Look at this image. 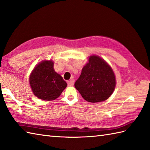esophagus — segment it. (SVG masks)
Here are the masks:
<instances>
[{
    "label": "esophagus",
    "mask_w": 150,
    "mask_h": 150,
    "mask_svg": "<svg viewBox=\"0 0 150 150\" xmlns=\"http://www.w3.org/2000/svg\"><path fill=\"white\" fill-rule=\"evenodd\" d=\"M67 83H68L69 86H73L74 83V80L73 78H71V80H69L68 82H67Z\"/></svg>",
    "instance_id": "1"
}]
</instances>
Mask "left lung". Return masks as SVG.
<instances>
[{
  "mask_svg": "<svg viewBox=\"0 0 150 150\" xmlns=\"http://www.w3.org/2000/svg\"><path fill=\"white\" fill-rule=\"evenodd\" d=\"M74 86L87 102H103L108 99L115 90V73L104 59L93 55L88 57V62L82 69Z\"/></svg>",
  "mask_w": 150,
  "mask_h": 150,
  "instance_id": "obj_1",
  "label": "left lung"
}]
</instances>
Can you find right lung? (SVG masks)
Listing matches in <instances>:
<instances>
[{"label":"right lung","mask_w":150,"mask_h":150,"mask_svg":"<svg viewBox=\"0 0 150 150\" xmlns=\"http://www.w3.org/2000/svg\"><path fill=\"white\" fill-rule=\"evenodd\" d=\"M29 82L34 95L48 101L56 99L67 86L62 76L54 71L52 60H44L37 65L30 75Z\"/></svg>","instance_id":"1"}]
</instances>
